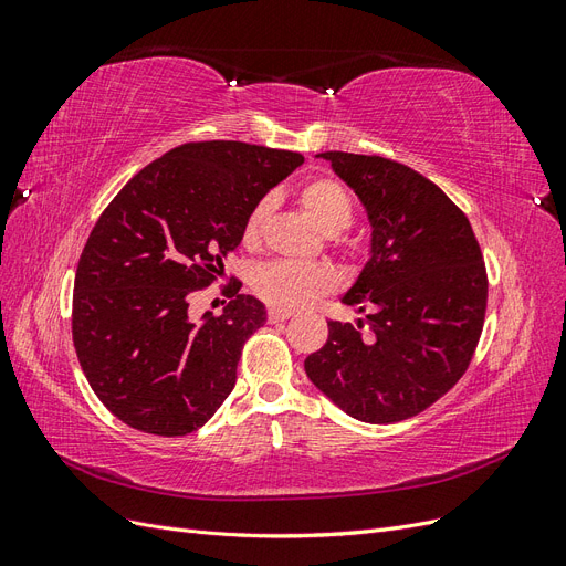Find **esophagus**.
<instances>
[{"instance_id": "esophagus-1", "label": "esophagus", "mask_w": 566, "mask_h": 566, "mask_svg": "<svg viewBox=\"0 0 566 566\" xmlns=\"http://www.w3.org/2000/svg\"><path fill=\"white\" fill-rule=\"evenodd\" d=\"M290 316H293V314L285 312V310H269V321H271V323H281V321H287Z\"/></svg>"}]
</instances>
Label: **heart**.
Here are the masks:
<instances>
[{"instance_id":"b5f03b06","label":"heart","mask_w":566,"mask_h":566,"mask_svg":"<svg viewBox=\"0 0 566 566\" xmlns=\"http://www.w3.org/2000/svg\"><path fill=\"white\" fill-rule=\"evenodd\" d=\"M300 208L312 217L314 224L328 235L345 231L352 221V200L337 179L318 177L306 181L300 193ZM271 214V200L264 198L254 205L245 217L241 241L248 250H254L262 243V233L266 219ZM335 285V273L323 264H302V262H264L252 271V290L266 304L276 310L293 312L310 304L318 295L331 293Z\"/></svg>"}]
</instances>
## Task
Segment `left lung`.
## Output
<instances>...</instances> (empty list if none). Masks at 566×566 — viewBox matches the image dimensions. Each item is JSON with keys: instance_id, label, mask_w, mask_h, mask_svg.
<instances>
[{"instance_id": "obj_1", "label": "left lung", "mask_w": 566, "mask_h": 566, "mask_svg": "<svg viewBox=\"0 0 566 566\" xmlns=\"http://www.w3.org/2000/svg\"><path fill=\"white\" fill-rule=\"evenodd\" d=\"M318 158L331 160L370 219V260L342 304L366 314L373 337L361 335L364 321H328V342L304 370L356 420L413 418L472 361L489 297L482 250L465 212L416 169L342 150Z\"/></svg>"}]
</instances>
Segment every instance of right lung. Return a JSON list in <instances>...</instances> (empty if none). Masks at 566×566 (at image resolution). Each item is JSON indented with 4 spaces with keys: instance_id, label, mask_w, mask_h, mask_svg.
<instances>
[{
    "instance_id": "1",
    "label": "right lung",
    "mask_w": 566,
    "mask_h": 566,
    "mask_svg": "<svg viewBox=\"0 0 566 566\" xmlns=\"http://www.w3.org/2000/svg\"><path fill=\"white\" fill-rule=\"evenodd\" d=\"M304 158L243 142H191L134 175L101 212L80 254L73 342L94 394L139 432L184 437L235 385L248 337L266 323L227 287L224 312L188 316L193 293L224 273L245 217Z\"/></svg>"
}]
</instances>
